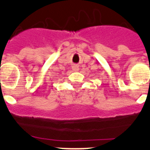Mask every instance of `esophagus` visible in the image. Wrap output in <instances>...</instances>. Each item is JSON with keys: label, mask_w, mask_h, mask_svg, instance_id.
I'll use <instances>...</instances> for the list:
<instances>
[{"label": "esophagus", "mask_w": 150, "mask_h": 150, "mask_svg": "<svg viewBox=\"0 0 150 150\" xmlns=\"http://www.w3.org/2000/svg\"><path fill=\"white\" fill-rule=\"evenodd\" d=\"M79 67H78V65H76V64H74V65L72 66V70L75 71H79Z\"/></svg>", "instance_id": "1"}]
</instances>
